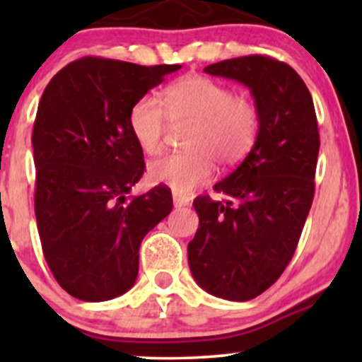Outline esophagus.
Listing matches in <instances>:
<instances>
[{"label": "esophagus", "mask_w": 362, "mask_h": 362, "mask_svg": "<svg viewBox=\"0 0 362 362\" xmlns=\"http://www.w3.org/2000/svg\"><path fill=\"white\" fill-rule=\"evenodd\" d=\"M173 206L175 207L189 206V199L184 197V195H180V194H173Z\"/></svg>", "instance_id": "1"}]
</instances>
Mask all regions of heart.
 Returning <instances> with one entry per match:
<instances>
[{
	"instance_id": "heart-1",
	"label": "heart",
	"mask_w": 362,
	"mask_h": 362,
	"mask_svg": "<svg viewBox=\"0 0 362 362\" xmlns=\"http://www.w3.org/2000/svg\"><path fill=\"white\" fill-rule=\"evenodd\" d=\"M163 103L148 95L138 98L129 110V129L146 155H158L168 120L173 126L190 124L184 136L187 151L148 165L149 180L175 194L185 195L206 184L214 172V160L223 167L240 163L259 134L257 102L202 74H189L167 86Z\"/></svg>"
}]
</instances>
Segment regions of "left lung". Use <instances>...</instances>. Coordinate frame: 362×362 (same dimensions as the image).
Returning a JSON list of instances; mask_svg holds the SVG:
<instances>
[{
    "mask_svg": "<svg viewBox=\"0 0 362 362\" xmlns=\"http://www.w3.org/2000/svg\"><path fill=\"white\" fill-rule=\"evenodd\" d=\"M250 88L260 127L247 158L214 190L194 201L199 228L189 267L209 294L248 301L281 277L293 259L315 195L320 134L301 76L269 56L235 57L204 68Z\"/></svg>",
    "mask_w": 362,
    "mask_h": 362,
    "instance_id": "left-lung-1",
    "label": "left lung"
}]
</instances>
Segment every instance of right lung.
Wrapping results in <instances>:
<instances>
[{"label":"right lung","instance_id":"obj_1","mask_svg":"<svg viewBox=\"0 0 362 362\" xmlns=\"http://www.w3.org/2000/svg\"><path fill=\"white\" fill-rule=\"evenodd\" d=\"M180 64L81 57L45 86L32 132L35 218L52 276L81 301H107L132 288L139 247L172 211L156 185L129 197L144 173L129 110Z\"/></svg>","mask_w":362,"mask_h":362}]
</instances>
